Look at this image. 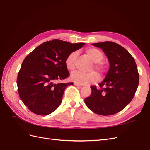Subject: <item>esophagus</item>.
<instances>
[{
	"label": "esophagus",
	"instance_id": "34e87169",
	"mask_svg": "<svg viewBox=\"0 0 150 150\" xmlns=\"http://www.w3.org/2000/svg\"><path fill=\"white\" fill-rule=\"evenodd\" d=\"M74 85L77 86H79V87H82V85L79 84H78V83H76V82H74Z\"/></svg>",
	"mask_w": 150,
	"mask_h": 150
}]
</instances>
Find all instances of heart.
<instances>
[{
	"label": "heart",
	"instance_id": "heart-1",
	"mask_svg": "<svg viewBox=\"0 0 150 150\" xmlns=\"http://www.w3.org/2000/svg\"><path fill=\"white\" fill-rule=\"evenodd\" d=\"M88 57L94 62L93 66H91L90 70L93 68L103 75L104 73V66L100 62L103 60L104 55L102 51L95 47H89L86 50ZM77 57V53L73 52L69 54L65 60V65L66 68L70 71H72L75 68V60ZM70 79L73 82L79 84L85 85L93 83L98 81V75L96 72L91 71L89 73H82L75 71L70 75Z\"/></svg>",
	"mask_w": 150,
	"mask_h": 150
}]
</instances>
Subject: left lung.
<instances>
[{"label": "left lung", "mask_w": 150, "mask_h": 150, "mask_svg": "<svg viewBox=\"0 0 150 150\" xmlns=\"http://www.w3.org/2000/svg\"><path fill=\"white\" fill-rule=\"evenodd\" d=\"M108 57L110 69L100 88L91 86V94L84 99L89 109L100 115H111L122 110L133 99L139 75L133 57L119 44L110 41L93 43Z\"/></svg>", "instance_id": "1"}]
</instances>
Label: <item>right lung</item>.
<instances>
[{"label":"right lung","mask_w":150,"mask_h":150,"mask_svg":"<svg viewBox=\"0 0 150 150\" xmlns=\"http://www.w3.org/2000/svg\"><path fill=\"white\" fill-rule=\"evenodd\" d=\"M84 45L54 39L41 44L26 56L17 84L20 98L31 112L47 115L60 106L66 88L73 83L55 82L69 77L66 57Z\"/></svg>","instance_id":"obj_1"}]
</instances>
